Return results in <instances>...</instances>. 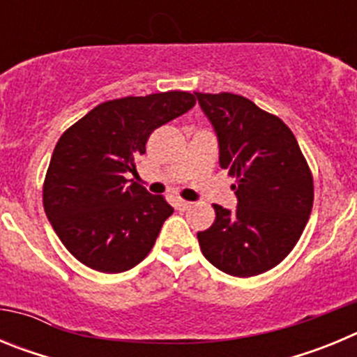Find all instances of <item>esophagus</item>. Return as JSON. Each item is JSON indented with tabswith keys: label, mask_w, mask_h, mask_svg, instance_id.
Here are the masks:
<instances>
[{
	"label": "esophagus",
	"mask_w": 357,
	"mask_h": 357,
	"mask_svg": "<svg viewBox=\"0 0 357 357\" xmlns=\"http://www.w3.org/2000/svg\"><path fill=\"white\" fill-rule=\"evenodd\" d=\"M175 204H176V207H178V209H181V211H185V209H189V207H191V202L182 200V198H178V200H176Z\"/></svg>",
	"instance_id": "obj_1"
}]
</instances>
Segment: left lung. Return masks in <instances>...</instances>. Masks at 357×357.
<instances>
[{"label": "left lung", "mask_w": 357, "mask_h": 357, "mask_svg": "<svg viewBox=\"0 0 357 357\" xmlns=\"http://www.w3.org/2000/svg\"><path fill=\"white\" fill-rule=\"evenodd\" d=\"M220 143V166L236 178L238 209L213 204L198 232L202 254L234 277L272 270L301 239L313 209V173L288 125L232 93H195Z\"/></svg>", "instance_id": "left-lung-1"}]
</instances>
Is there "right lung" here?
<instances>
[{
    "mask_svg": "<svg viewBox=\"0 0 357 357\" xmlns=\"http://www.w3.org/2000/svg\"><path fill=\"white\" fill-rule=\"evenodd\" d=\"M185 91L100 103L61 135L43 185L46 216L82 264L127 272L150 254L173 207L127 178L155 128L193 109Z\"/></svg>",
    "mask_w": 357,
    "mask_h": 357,
    "instance_id": "add662e5",
    "label": "right lung"
}]
</instances>
